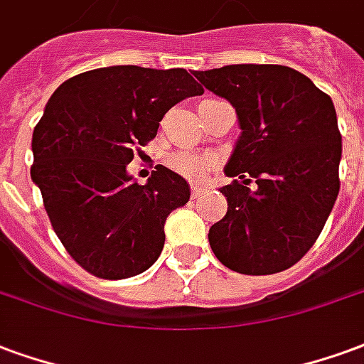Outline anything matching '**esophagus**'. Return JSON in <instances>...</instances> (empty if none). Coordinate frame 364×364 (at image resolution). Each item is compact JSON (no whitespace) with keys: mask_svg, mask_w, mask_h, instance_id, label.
Segmentation results:
<instances>
[{"mask_svg":"<svg viewBox=\"0 0 364 364\" xmlns=\"http://www.w3.org/2000/svg\"><path fill=\"white\" fill-rule=\"evenodd\" d=\"M201 193H203V186L193 184L192 186V198H200Z\"/></svg>","mask_w":364,"mask_h":364,"instance_id":"obj_1","label":"esophagus"}]
</instances>
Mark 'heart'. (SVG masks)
<instances>
[{
	"mask_svg": "<svg viewBox=\"0 0 364 364\" xmlns=\"http://www.w3.org/2000/svg\"><path fill=\"white\" fill-rule=\"evenodd\" d=\"M166 164L171 171L184 178L201 180L215 166V159L211 155H201L192 151H174L166 156Z\"/></svg>",
	"mask_w": 364,
	"mask_h": 364,
	"instance_id": "heart-1",
	"label": "heart"
}]
</instances>
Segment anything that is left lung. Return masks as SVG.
Segmentation results:
<instances>
[{
  "instance_id": "1",
  "label": "left lung",
  "mask_w": 364,
  "mask_h": 364,
  "mask_svg": "<svg viewBox=\"0 0 364 364\" xmlns=\"http://www.w3.org/2000/svg\"><path fill=\"white\" fill-rule=\"evenodd\" d=\"M235 106L240 139L225 168L227 215L211 250L232 272L269 275L294 266L320 237L339 193L341 134L331 98L287 65L237 63L196 71ZM254 179L256 191L247 188Z\"/></svg>"
}]
</instances>
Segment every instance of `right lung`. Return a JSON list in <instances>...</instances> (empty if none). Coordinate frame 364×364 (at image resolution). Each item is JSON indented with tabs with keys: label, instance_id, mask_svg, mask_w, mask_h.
<instances>
[{
	"label": "right lung",
	"instance_id": "obj_1",
	"mask_svg": "<svg viewBox=\"0 0 364 364\" xmlns=\"http://www.w3.org/2000/svg\"><path fill=\"white\" fill-rule=\"evenodd\" d=\"M201 92L186 70L112 65L71 77L50 97L34 127L31 178L85 272L126 279L161 256L164 221L188 203L190 186L163 164L141 186L126 166L172 106Z\"/></svg>",
	"mask_w": 364,
	"mask_h": 364
}]
</instances>
